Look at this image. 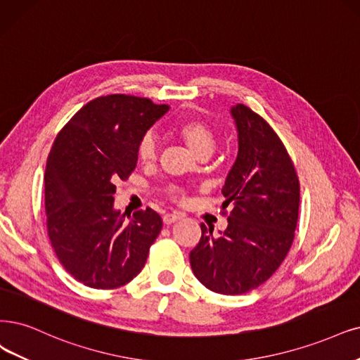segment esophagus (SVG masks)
I'll return each instance as SVG.
<instances>
[{
  "instance_id": "obj_1",
  "label": "esophagus",
  "mask_w": 360,
  "mask_h": 360,
  "mask_svg": "<svg viewBox=\"0 0 360 360\" xmlns=\"http://www.w3.org/2000/svg\"><path fill=\"white\" fill-rule=\"evenodd\" d=\"M182 217L181 215H176V214H166L165 217H163V222L166 224V225H170V224H173V222H176V221H179Z\"/></svg>"
}]
</instances>
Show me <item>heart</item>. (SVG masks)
Wrapping results in <instances>:
<instances>
[{
    "mask_svg": "<svg viewBox=\"0 0 360 360\" xmlns=\"http://www.w3.org/2000/svg\"><path fill=\"white\" fill-rule=\"evenodd\" d=\"M175 131L188 145V148L200 158H205L215 151L218 143V133L215 127L200 117L184 118L175 126ZM136 154L139 162L143 165H151L158 155V141L154 133L148 131L139 139ZM167 194L175 202H184L185 194L176 187H169Z\"/></svg>",
    "mask_w": 360,
    "mask_h": 360,
    "instance_id": "b5f03b06",
    "label": "heart"
}]
</instances>
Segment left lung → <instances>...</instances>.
Returning a JSON list of instances; mask_svg holds the SVG:
<instances>
[{"label": "left lung", "mask_w": 360, "mask_h": 360, "mask_svg": "<svg viewBox=\"0 0 360 360\" xmlns=\"http://www.w3.org/2000/svg\"><path fill=\"white\" fill-rule=\"evenodd\" d=\"M231 114L238 154L222 188L229 227L215 236L202 224L190 264L212 292L242 295L267 282L286 258L298 222L300 181L283 142L259 114L243 103Z\"/></svg>", "instance_id": "1"}]
</instances>
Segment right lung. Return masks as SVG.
Listing matches in <instances>:
<instances>
[{"label":"right lung","mask_w":360,"mask_h":360,"mask_svg":"<svg viewBox=\"0 0 360 360\" xmlns=\"http://www.w3.org/2000/svg\"><path fill=\"white\" fill-rule=\"evenodd\" d=\"M169 110L148 98L101 96L86 103L53 142L44 173L47 236L75 281L115 289L135 278L163 221L155 210L126 219L114 209L115 182L138 163V142Z\"/></svg>","instance_id":"1"}]
</instances>
